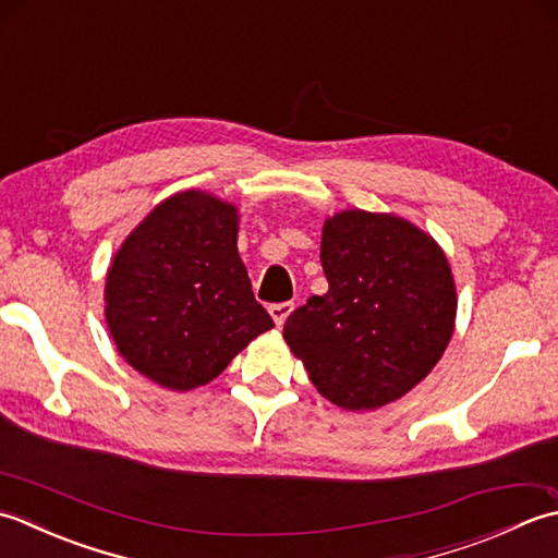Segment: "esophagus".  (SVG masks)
<instances>
[{"mask_svg": "<svg viewBox=\"0 0 558 558\" xmlns=\"http://www.w3.org/2000/svg\"><path fill=\"white\" fill-rule=\"evenodd\" d=\"M293 311V303L291 301H283V303H271L269 305V315L275 317V323L281 327L283 323H287V317L291 315Z\"/></svg>", "mask_w": 558, "mask_h": 558, "instance_id": "34e87169", "label": "esophagus"}]
</instances>
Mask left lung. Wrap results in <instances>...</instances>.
<instances>
[{"label":"left lung","instance_id":"8db88e82","mask_svg":"<svg viewBox=\"0 0 558 558\" xmlns=\"http://www.w3.org/2000/svg\"><path fill=\"white\" fill-rule=\"evenodd\" d=\"M320 263L329 289L289 315L283 339L332 404L359 412L400 400L452 337L446 253L400 216L349 209L325 221Z\"/></svg>","mask_w":558,"mask_h":558}]
</instances>
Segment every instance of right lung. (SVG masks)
<instances>
[{
  "label": "right lung",
  "mask_w": 558,
  "mask_h": 558,
  "mask_svg": "<svg viewBox=\"0 0 558 558\" xmlns=\"http://www.w3.org/2000/svg\"><path fill=\"white\" fill-rule=\"evenodd\" d=\"M106 323L120 356L168 390L214 380L275 327L238 255V209L199 190L146 216L106 277Z\"/></svg>",
  "instance_id": "right-lung-1"
}]
</instances>
